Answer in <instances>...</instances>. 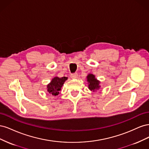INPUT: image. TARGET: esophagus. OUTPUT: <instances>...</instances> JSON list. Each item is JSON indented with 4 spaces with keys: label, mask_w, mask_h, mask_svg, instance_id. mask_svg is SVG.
Segmentation results:
<instances>
[{
    "label": "esophagus",
    "mask_w": 149,
    "mask_h": 149,
    "mask_svg": "<svg viewBox=\"0 0 149 149\" xmlns=\"http://www.w3.org/2000/svg\"><path fill=\"white\" fill-rule=\"evenodd\" d=\"M78 77V73H73V74H71V78L72 79H75Z\"/></svg>",
    "instance_id": "esophagus-1"
}]
</instances>
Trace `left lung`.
I'll return each mask as SVG.
<instances>
[{"label": "left lung", "instance_id": "left-lung-1", "mask_svg": "<svg viewBox=\"0 0 149 149\" xmlns=\"http://www.w3.org/2000/svg\"><path fill=\"white\" fill-rule=\"evenodd\" d=\"M86 79L88 84V89L90 91L96 92L101 88V82L97 80V78H96L95 75L89 73L86 76Z\"/></svg>", "mask_w": 149, "mask_h": 149}]
</instances>
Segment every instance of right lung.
I'll return each instance as SVG.
<instances>
[{"label":"right lung","mask_w":149,"mask_h":149,"mask_svg":"<svg viewBox=\"0 0 149 149\" xmlns=\"http://www.w3.org/2000/svg\"><path fill=\"white\" fill-rule=\"evenodd\" d=\"M67 79L68 78L65 77V76L62 78L55 76L52 79L50 83L47 85L48 93L52 96H57L59 94V91L61 90L63 85Z\"/></svg>","instance_id":"obj_1"}]
</instances>
